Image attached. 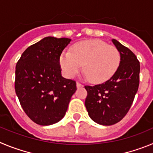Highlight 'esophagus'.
I'll use <instances>...</instances> for the list:
<instances>
[{
    "instance_id": "obj_1",
    "label": "esophagus",
    "mask_w": 153,
    "mask_h": 153,
    "mask_svg": "<svg viewBox=\"0 0 153 153\" xmlns=\"http://www.w3.org/2000/svg\"><path fill=\"white\" fill-rule=\"evenodd\" d=\"M76 86H77V88H82V87H83V85L81 83H79V82H77Z\"/></svg>"
}]
</instances>
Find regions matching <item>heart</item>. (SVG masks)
Masks as SVG:
<instances>
[{
  "mask_svg": "<svg viewBox=\"0 0 153 153\" xmlns=\"http://www.w3.org/2000/svg\"><path fill=\"white\" fill-rule=\"evenodd\" d=\"M60 65L68 78H73L82 69L92 83L100 84L111 79L120 63V54L115 46L99 39L77 42L71 52L65 51L59 59Z\"/></svg>",
  "mask_w": 153,
  "mask_h": 153,
  "instance_id": "b5f03b06",
  "label": "heart"
}]
</instances>
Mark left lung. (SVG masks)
Masks as SVG:
<instances>
[{"label":"left lung","mask_w":153,"mask_h":153,"mask_svg":"<svg viewBox=\"0 0 153 153\" xmlns=\"http://www.w3.org/2000/svg\"><path fill=\"white\" fill-rule=\"evenodd\" d=\"M113 43L120 54V63L114 76L104 83L85 86V107L92 120L104 126L123 119L131 107L140 84V62L130 49L116 39Z\"/></svg>","instance_id":"8db88e82"}]
</instances>
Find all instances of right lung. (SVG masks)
Segmentation results:
<instances>
[{
	"label": "right lung",
	"instance_id": "1",
	"mask_svg": "<svg viewBox=\"0 0 153 153\" xmlns=\"http://www.w3.org/2000/svg\"><path fill=\"white\" fill-rule=\"evenodd\" d=\"M71 39L45 37L29 46L16 65L15 91L34 123L48 126L65 115L76 82L63 78L59 59Z\"/></svg>",
	"mask_w": 153,
	"mask_h": 153
}]
</instances>
